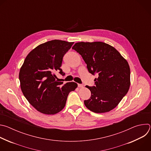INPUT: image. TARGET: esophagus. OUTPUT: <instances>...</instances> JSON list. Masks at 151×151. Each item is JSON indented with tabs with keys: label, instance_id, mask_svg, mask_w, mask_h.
I'll use <instances>...</instances> for the list:
<instances>
[{
	"label": "esophagus",
	"instance_id": "obj_1",
	"mask_svg": "<svg viewBox=\"0 0 151 151\" xmlns=\"http://www.w3.org/2000/svg\"><path fill=\"white\" fill-rule=\"evenodd\" d=\"M78 87H79V88L83 87V85L82 84H78Z\"/></svg>",
	"mask_w": 151,
	"mask_h": 151
}]
</instances>
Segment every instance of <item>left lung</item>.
Instances as JSON below:
<instances>
[{
    "mask_svg": "<svg viewBox=\"0 0 151 151\" xmlns=\"http://www.w3.org/2000/svg\"><path fill=\"white\" fill-rule=\"evenodd\" d=\"M72 49L82 56L88 72L98 76L95 86H85L91 93L84 100L85 106L95 113L114 109L130 88V69L127 60L115 48L101 42H78Z\"/></svg>",
    "mask_w": 151,
    "mask_h": 151,
    "instance_id": "8db88e82",
    "label": "left lung"
}]
</instances>
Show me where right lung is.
I'll return each instance as SVG.
<instances>
[{
  "mask_svg": "<svg viewBox=\"0 0 151 151\" xmlns=\"http://www.w3.org/2000/svg\"><path fill=\"white\" fill-rule=\"evenodd\" d=\"M73 42L52 40L37 46L26 57L19 73L21 89L39 112L54 115L66 105L70 92L77 87L73 82H59L55 73L65 75L60 68L63 57Z\"/></svg>",
  "mask_w": 151,
  "mask_h": 151,
  "instance_id": "add662e5",
  "label": "right lung"
}]
</instances>
